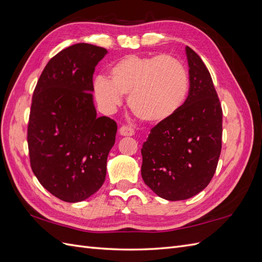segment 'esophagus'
<instances>
[{"instance_id":"esophagus-1","label":"esophagus","mask_w":262,"mask_h":262,"mask_svg":"<svg viewBox=\"0 0 262 262\" xmlns=\"http://www.w3.org/2000/svg\"><path fill=\"white\" fill-rule=\"evenodd\" d=\"M119 132H120V134L123 137L134 136V130H133L132 126H130V125H122L121 128L119 129Z\"/></svg>"}]
</instances>
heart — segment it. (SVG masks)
Instances as JSON below:
<instances>
[{
    "label": "heart",
    "instance_id": "obj_1",
    "mask_svg": "<svg viewBox=\"0 0 262 262\" xmlns=\"http://www.w3.org/2000/svg\"><path fill=\"white\" fill-rule=\"evenodd\" d=\"M189 76L182 63L169 55L130 54L109 70V80L94 82L97 101L108 112L121 105L129 94V106L141 120L162 123L175 116L186 102Z\"/></svg>",
    "mask_w": 262,
    "mask_h": 262
}]
</instances>
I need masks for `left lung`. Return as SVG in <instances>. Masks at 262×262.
I'll return each mask as SVG.
<instances>
[{
	"label": "left lung",
	"mask_w": 262,
	"mask_h": 262,
	"mask_svg": "<svg viewBox=\"0 0 262 262\" xmlns=\"http://www.w3.org/2000/svg\"><path fill=\"white\" fill-rule=\"evenodd\" d=\"M189 94L184 106L150 130L142 153L141 175L163 199H189L207 187L222 148V107L209 70L186 47Z\"/></svg>",
	"instance_id": "left-lung-1"
}]
</instances>
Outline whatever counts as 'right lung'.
Here are the masks:
<instances>
[{"instance_id": "1", "label": "right lung", "mask_w": 262, "mask_h": 262, "mask_svg": "<svg viewBox=\"0 0 262 262\" xmlns=\"http://www.w3.org/2000/svg\"><path fill=\"white\" fill-rule=\"evenodd\" d=\"M107 54L76 43L47 63L35 87L27 142L30 166L45 189L66 202H80L102 186L117 123L97 117L93 74Z\"/></svg>"}]
</instances>
